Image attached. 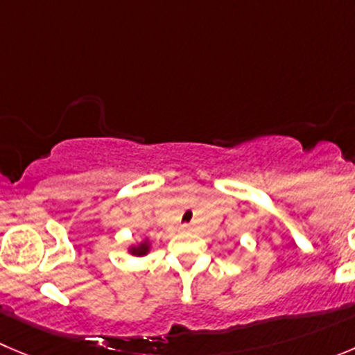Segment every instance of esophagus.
<instances>
[{
  "label": "esophagus",
  "instance_id": "esophagus-1",
  "mask_svg": "<svg viewBox=\"0 0 355 355\" xmlns=\"http://www.w3.org/2000/svg\"><path fill=\"white\" fill-rule=\"evenodd\" d=\"M187 230H188V228H187Z\"/></svg>",
  "mask_w": 355,
  "mask_h": 355
}]
</instances>
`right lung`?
Segmentation results:
<instances>
[{
    "label": "right lung",
    "mask_w": 355,
    "mask_h": 355,
    "mask_svg": "<svg viewBox=\"0 0 355 355\" xmlns=\"http://www.w3.org/2000/svg\"><path fill=\"white\" fill-rule=\"evenodd\" d=\"M148 252V244H141L137 248H132V254L136 256H144Z\"/></svg>",
    "instance_id": "add662e5"
}]
</instances>
